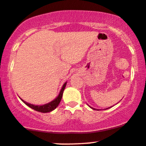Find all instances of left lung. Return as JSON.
Returning a JSON list of instances; mask_svg holds the SVG:
<instances>
[{
  "label": "left lung",
  "instance_id": "8db88e82",
  "mask_svg": "<svg viewBox=\"0 0 146 146\" xmlns=\"http://www.w3.org/2000/svg\"><path fill=\"white\" fill-rule=\"evenodd\" d=\"M90 108H91V107H90ZM92 109H93V110H96V109H94V108H91ZM105 110H106V109H105Z\"/></svg>",
  "mask_w": 146,
  "mask_h": 146
}]
</instances>
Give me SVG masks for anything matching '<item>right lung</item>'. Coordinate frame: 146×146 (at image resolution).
<instances>
[{
  "label": "right lung",
  "mask_w": 146,
  "mask_h": 146,
  "mask_svg": "<svg viewBox=\"0 0 146 146\" xmlns=\"http://www.w3.org/2000/svg\"><path fill=\"white\" fill-rule=\"evenodd\" d=\"M66 83H64V85L62 86V89H61L60 92V94H59V95L58 96V97L56 98V99H54V101H52V102H50V103H47V104H45L43 105H32V104H31V103H27V102L23 101L22 99H21V100H22V101L24 102V103H25L26 105H27V106H29V108L35 110V111L42 112V113L50 112V111H53L54 110H55V109L58 107V105H59L61 99H62V94H63V92H64V88H65V87H66Z\"/></svg>",
  "instance_id": "1"
}]
</instances>
